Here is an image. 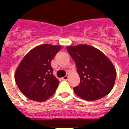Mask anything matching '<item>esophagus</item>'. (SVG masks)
Instances as JSON below:
<instances>
[{
	"instance_id": "esophagus-1",
	"label": "esophagus",
	"mask_w": 129,
	"mask_h": 129,
	"mask_svg": "<svg viewBox=\"0 0 129 129\" xmlns=\"http://www.w3.org/2000/svg\"><path fill=\"white\" fill-rule=\"evenodd\" d=\"M63 80H68V76H66L63 78Z\"/></svg>"
}]
</instances>
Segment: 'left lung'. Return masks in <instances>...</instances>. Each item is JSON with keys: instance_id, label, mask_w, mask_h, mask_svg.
Segmentation results:
<instances>
[{"instance_id": "obj_1", "label": "left lung", "mask_w": 129, "mask_h": 129, "mask_svg": "<svg viewBox=\"0 0 129 129\" xmlns=\"http://www.w3.org/2000/svg\"><path fill=\"white\" fill-rule=\"evenodd\" d=\"M76 63L80 83L74 88L76 95L94 101L103 98L113 88L116 69L110 60L98 49L87 45L67 47Z\"/></svg>"}]
</instances>
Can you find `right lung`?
Masks as SVG:
<instances>
[{"mask_svg": "<svg viewBox=\"0 0 129 129\" xmlns=\"http://www.w3.org/2000/svg\"><path fill=\"white\" fill-rule=\"evenodd\" d=\"M60 49V45H41L31 49L21 60L15 80L26 97L44 102L54 94L59 82L53 74L51 61Z\"/></svg>", "mask_w": 129, "mask_h": 129, "instance_id": "right-lung-1", "label": "right lung"}]
</instances>
